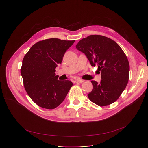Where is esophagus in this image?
<instances>
[{
  "mask_svg": "<svg viewBox=\"0 0 148 148\" xmlns=\"http://www.w3.org/2000/svg\"><path fill=\"white\" fill-rule=\"evenodd\" d=\"M84 82V80H82V79H76L75 81H74V82L75 83H81V82Z\"/></svg>",
  "mask_w": 148,
  "mask_h": 148,
  "instance_id": "34e87169",
  "label": "esophagus"
}]
</instances>
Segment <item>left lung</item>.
Returning <instances> with one entry per match:
<instances>
[{"label": "left lung", "mask_w": 148, "mask_h": 148, "mask_svg": "<svg viewBox=\"0 0 148 148\" xmlns=\"http://www.w3.org/2000/svg\"><path fill=\"white\" fill-rule=\"evenodd\" d=\"M85 54L92 66L101 71L99 84L91 81L93 89L88 94L91 101L101 107L115 102L128 82L130 64L121 47L112 39L101 35H90L76 45Z\"/></svg>", "instance_id": "1"}]
</instances>
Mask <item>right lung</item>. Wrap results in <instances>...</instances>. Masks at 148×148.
<instances>
[{
    "mask_svg": "<svg viewBox=\"0 0 148 148\" xmlns=\"http://www.w3.org/2000/svg\"><path fill=\"white\" fill-rule=\"evenodd\" d=\"M75 40L51 38L34 44L25 56L20 72L25 88L39 107L52 110L64 100L73 82L60 81L56 68Z\"/></svg>",
    "mask_w": 148,
    "mask_h": 148,
    "instance_id": "right-lung-1",
    "label": "right lung"
}]
</instances>
